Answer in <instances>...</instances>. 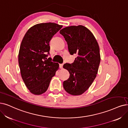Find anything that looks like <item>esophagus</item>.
Returning <instances> with one entry per match:
<instances>
[{
    "label": "esophagus",
    "instance_id": "1",
    "mask_svg": "<svg viewBox=\"0 0 128 128\" xmlns=\"http://www.w3.org/2000/svg\"><path fill=\"white\" fill-rule=\"evenodd\" d=\"M59 67L60 69H62L63 68V64H59Z\"/></svg>",
    "mask_w": 128,
    "mask_h": 128
}]
</instances>
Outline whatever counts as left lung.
I'll use <instances>...</instances> for the list:
<instances>
[{
    "label": "left lung",
    "instance_id": "8db88e82",
    "mask_svg": "<svg viewBox=\"0 0 128 128\" xmlns=\"http://www.w3.org/2000/svg\"><path fill=\"white\" fill-rule=\"evenodd\" d=\"M60 34L67 42L70 54H78L73 63L63 66L70 74L69 79L64 82V88L71 95L82 94L98 73L101 60L98 44L92 33L82 25L65 27Z\"/></svg>",
    "mask_w": 128,
    "mask_h": 128
}]
</instances>
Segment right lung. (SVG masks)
<instances>
[{"instance_id": "right-lung-1", "label": "right lung", "mask_w": 128, "mask_h": 128, "mask_svg": "<svg viewBox=\"0 0 128 128\" xmlns=\"http://www.w3.org/2000/svg\"><path fill=\"white\" fill-rule=\"evenodd\" d=\"M62 27L54 22L41 23L28 29L19 49L18 62L22 79L30 92L40 95L48 89L59 64L47 58L49 42Z\"/></svg>"}]
</instances>
